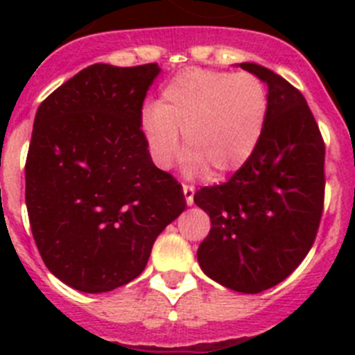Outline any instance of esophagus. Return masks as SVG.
Here are the masks:
<instances>
[{
	"label": "esophagus",
	"instance_id": "34e87169",
	"mask_svg": "<svg viewBox=\"0 0 355 355\" xmlns=\"http://www.w3.org/2000/svg\"><path fill=\"white\" fill-rule=\"evenodd\" d=\"M183 193H184V199H187V205L192 206L193 205V193H196L193 187H190V184H183Z\"/></svg>",
	"mask_w": 355,
	"mask_h": 355
}]
</instances>
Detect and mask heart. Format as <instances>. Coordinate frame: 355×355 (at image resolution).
I'll return each instance as SVG.
<instances>
[{
    "mask_svg": "<svg viewBox=\"0 0 355 355\" xmlns=\"http://www.w3.org/2000/svg\"><path fill=\"white\" fill-rule=\"evenodd\" d=\"M268 117V92L250 72L184 69L162 87L156 105L140 114V131L156 167L180 156V135L190 172L218 181L254 155Z\"/></svg>",
    "mask_w": 355,
    "mask_h": 355,
    "instance_id": "obj_1",
    "label": "heart"
}]
</instances>
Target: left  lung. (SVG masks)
<instances>
[{
	"mask_svg": "<svg viewBox=\"0 0 355 355\" xmlns=\"http://www.w3.org/2000/svg\"><path fill=\"white\" fill-rule=\"evenodd\" d=\"M240 67L268 87V117L249 162L227 183L193 196L211 218L197 259L222 286L259 293L284 281L315 241L324 209L325 146L293 85L263 65Z\"/></svg>",
	"mask_w": 355,
	"mask_h": 355,
	"instance_id": "8db88e82",
	"label": "left lung"
}]
</instances>
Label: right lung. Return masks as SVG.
Returning a JSON list of instances; mask_svg holds the SVG:
<instances>
[{
  "label": "right lung",
  "mask_w": 355,
  "mask_h": 355,
  "mask_svg": "<svg viewBox=\"0 0 355 355\" xmlns=\"http://www.w3.org/2000/svg\"><path fill=\"white\" fill-rule=\"evenodd\" d=\"M158 64H94L39 106L26 158V208L53 275L85 293L139 277L153 243L187 208L140 131Z\"/></svg>",
  "instance_id": "right-lung-1"
}]
</instances>
